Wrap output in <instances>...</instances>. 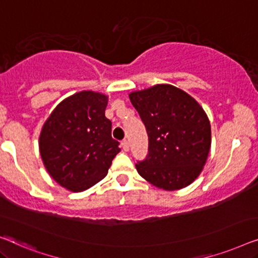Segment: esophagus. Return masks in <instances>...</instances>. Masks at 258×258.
<instances>
[{"label":"esophagus","instance_id":"34e87169","mask_svg":"<svg viewBox=\"0 0 258 258\" xmlns=\"http://www.w3.org/2000/svg\"><path fill=\"white\" fill-rule=\"evenodd\" d=\"M121 147H122V150L124 151H128V148H130V145H128V141L127 140H122L121 141Z\"/></svg>","mask_w":258,"mask_h":258}]
</instances>
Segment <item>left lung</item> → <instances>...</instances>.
Wrapping results in <instances>:
<instances>
[{
    "instance_id": "1",
    "label": "left lung",
    "mask_w": 258,
    "mask_h": 258,
    "mask_svg": "<svg viewBox=\"0 0 258 258\" xmlns=\"http://www.w3.org/2000/svg\"><path fill=\"white\" fill-rule=\"evenodd\" d=\"M148 134V154L138 173L165 190L187 187L200 175L208 158L212 132L200 104L168 84L130 93Z\"/></svg>"
}]
</instances>
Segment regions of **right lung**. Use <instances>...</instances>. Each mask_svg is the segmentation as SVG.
Wrapping results in <instances>:
<instances>
[{
	"mask_svg": "<svg viewBox=\"0 0 258 258\" xmlns=\"http://www.w3.org/2000/svg\"><path fill=\"white\" fill-rule=\"evenodd\" d=\"M107 97L82 91L57 105L43 125L39 152L52 179L71 191H82L107 174L119 143L105 117Z\"/></svg>",
	"mask_w": 258,
	"mask_h": 258,
	"instance_id": "right-lung-1",
	"label": "right lung"
}]
</instances>
